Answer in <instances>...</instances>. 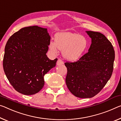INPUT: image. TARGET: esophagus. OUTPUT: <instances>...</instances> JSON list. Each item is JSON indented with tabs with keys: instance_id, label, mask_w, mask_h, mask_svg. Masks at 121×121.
Instances as JSON below:
<instances>
[{
	"instance_id": "esophagus-1",
	"label": "esophagus",
	"mask_w": 121,
	"mask_h": 121,
	"mask_svg": "<svg viewBox=\"0 0 121 121\" xmlns=\"http://www.w3.org/2000/svg\"><path fill=\"white\" fill-rule=\"evenodd\" d=\"M62 64H64V62H63L62 60L60 59H58V60L57 61V62H56V65L57 66H59V65H61Z\"/></svg>"
}]
</instances>
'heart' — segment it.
I'll return each mask as SVG.
<instances>
[{
  "label": "heart",
  "instance_id": "heart-1",
  "mask_svg": "<svg viewBox=\"0 0 121 121\" xmlns=\"http://www.w3.org/2000/svg\"><path fill=\"white\" fill-rule=\"evenodd\" d=\"M88 46L85 36L71 32H61L55 36V41H51L49 48L54 53L59 50L62 51L65 58L70 61L79 59Z\"/></svg>",
  "mask_w": 121,
  "mask_h": 121
}]
</instances>
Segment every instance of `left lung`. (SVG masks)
Here are the masks:
<instances>
[{
  "label": "left lung",
  "mask_w": 121,
  "mask_h": 121,
  "mask_svg": "<svg viewBox=\"0 0 121 121\" xmlns=\"http://www.w3.org/2000/svg\"><path fill=\"white\" fill-rule=\"evenodd\" d=\"M91 38L88 52L75 62H66V83L69 91L80 98L97 95L112 76L115 51L112 43L99 32H86Z\"/></svg>",
  "instance_id": "8db88e82"
}]
</instances>
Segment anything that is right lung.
Masks as SVG:
<instances>
[{"mask_svg":"<svg viewBox=\"0 0 121 121\" xmlns=\"http://www.w3.org/2000/svg\"><path fill=\"white\" fill-rule=\"evenodd\" d=\"M51 37L47 28L38 26L21 28L6 44L3 68L15 90L22 94L37 93L43 88V77L56 66L57 59L47 56Z\"/></svg>","mask_w":121,"mask_h":121,"instance_id":"right-lung-1","label":"right lung"}]
</instances>
